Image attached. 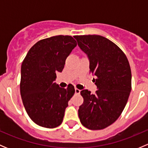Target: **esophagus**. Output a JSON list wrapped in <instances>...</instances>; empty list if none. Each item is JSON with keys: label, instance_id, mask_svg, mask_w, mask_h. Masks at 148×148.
I'll use <instances>...</instances> for the list:
<instances>
[{"label": "esophagus", "instance_id": "esophagus-1", "mask_svg": "<svg viewBox=\"0 0 148 148\" xmlns=\"http://www.w3.org/2000/svg\"><path fill=\"white\" fill-rule=\"evenodd\" d=\"M80 92H81V90L79 89H77V88H76L75 89V93L77 94V95H79V94L80 93Z\"/></svg>", "mask_w": 148, "mask_h": 148}]
</instances>
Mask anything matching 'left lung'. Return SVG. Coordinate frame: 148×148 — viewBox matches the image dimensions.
Segmentation results:
<instances>
[{"mask_svg":"<svg viewBox=\"0 0 148 148\" xmlns=\"http://www.w3.org/2000/svg\"><path fill=\"white\" fill-rule=\"evenodd\" d=\"M87 55L90 72L98 90L95 95L83 89L84 102L78 110L81 123L92 130L114 123L122 114L132 89V74L127 58L115 44L99 35L75 36Z\"/></svg>","mask_w":148,"mask_h":148,"instance_id":"obj_1","label":"left lung"}]
</instances>
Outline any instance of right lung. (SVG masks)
Masks as SVG:
<instances>
[{"label": "right lung", "instance_id": "obj_1", "mask_svg": "<svg viewBox=\"0 0 148 148\" xmlns=\"http://www.w3.org/2000/svg\"><path fill=\"white\" fill-rule=\"evenodd\" d=\"M77 46L71 36H55L36 43L22 62L20 91L26 111L36 125L54 128L62 124L74 86L61 88L54 82L66 59Z\"/></svg>", "mask_w": 148, "mask_h": 148}]
</instances>
